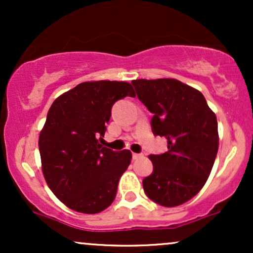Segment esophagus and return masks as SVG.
Returning <instances> with one entry per match:
<instances>
[{
	"mask_svg": "<svg viewBox=\"0 0 253 253\" xmlns=\"http://www.w3.org/2000/svg\"><path fill=\"white\" fill-rule=\"evenodd\" d=\"M132 157H133V159H138V158H140V157H143V155H141V153H133Z\"/></svg>",
	"mask_w": 253,
	"mask_h": 253,
	"instance_id": "obj_1",
	"label": "esophagus"
}]
</instances>
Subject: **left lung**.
Returning a JSON list of instances; mask_svg holds the SVG:
<instances>
[{
	"label": "left lung",
	"instance_id": "left-lung-1",
	"mask_svg": "<svg viewBox=\"0 0 253 253\" xmlns=\"http://www.w3.org/2000/svg\"><path fill=\"white\" fill-rule=\"evenodd\" d=\"M136 96L153 114L155 135L168 151L150 155L153 171L143 179L150 200L164 207L189 201L202 189L219 147L216 117L199 90L172 78L132 81Z\"/></svg>",
	"mask_w": 253,
	"mask_h": 253
}]
</instances>
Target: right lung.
<instances>
[{"instance_id":"add662e5","label":"right lung","mask_w":253,"mask_h":253,"mask_svg":"<svg viewBox=\"0 0 253 253\" xmlns=\"http://www.w3.org/2000/svg\"><path fill=\"white\" fill-rule=\"evenodd\" d=\"M126 96H135L127 82H84L56 98L48 110L39 136L42 173L52 193L71 210L96 214L114 201L132 153L115 152L98 139L113 104Z\"/></svg>"}]
</instances>
